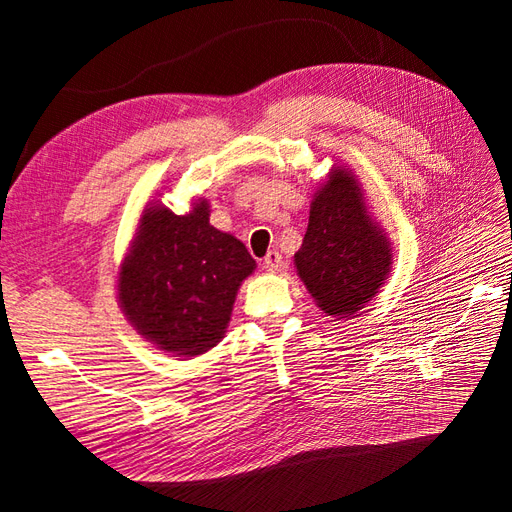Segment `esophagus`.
<instances>
[{"label":"esophagus","instance_id":"1","mask_svg":"<svg viewBox=\"0 0 512 512\" xmlns=\"http://www.w3.org/2000/svg\"><path fill=\"white\" fill-rule=\"evenodd\" d=\"M262 267H265L269 273H277L284 269V258L280 252H269L265 256V260H262Z\"/></svg>","mask_w":512,"mask_h":512}]
</instances>
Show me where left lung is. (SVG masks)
I'll return each mask as SVG.
<instances>
[{
  "mask_svg": "<svg viewBox=\"0 0 512 512\" xmlns=\"http://www.w3.org/2000/svg\"><path fill=\"white\" fill-rule=\"evenodd\" d=\"M294 267L327 316L348 318L376 297L393 269V245L369 213L359 179L333 164L309 203Z\"/></svg>",
  "mask_w": 512,
  "mask_h": 512,
  "instance_id": "8db88e82",
  "label": "left lung"
}]
</instances>
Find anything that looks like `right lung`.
I'll return each instance as SVG.
<instances>
[{
	"label": "right lung",
	"mask_w": 512,
	"mask_h": 512,
	"mask_svg": "<svg viewBox=\"0 0 512 512\" xmlns=\"http://www.w3.org/2000/svg\"><path fill=\"white\" fill-rule=\"evenodd\" d=\"M209 200L177 215L149 203L117 273L123 316L145 342L177 356L205 354L226 335L232 305L256 260L209 224Z\"/></svg>",
	"instance_id": "1"
}]
</instances>
